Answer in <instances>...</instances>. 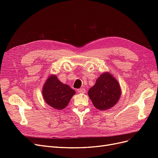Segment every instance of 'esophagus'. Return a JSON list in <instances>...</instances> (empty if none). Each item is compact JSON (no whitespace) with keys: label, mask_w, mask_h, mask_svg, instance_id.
Instances as JSON below:
<instances>
[{"label":"esophagus","mask_w":158,"mask_h":158,"mask_svg":"<svg viewBox=\"0 0 158 158\" xmlns=\"http://www.w3.org/2000/svg\"><path fill=\"white\" fill-rule=\"evenodd\" d=\"M78 92L79 93H81V94H84L85 92V89L84 88H80V89H78Z\"/></svg>","instance_id":"34e87169"}]
</instances>
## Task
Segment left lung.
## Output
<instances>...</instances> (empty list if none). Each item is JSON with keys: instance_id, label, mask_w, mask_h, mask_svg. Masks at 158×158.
<instances>
[{"instance_id": "obj_1", "label": "left lung", "mask_w": 158, "mask_h": 158, "mask_svg": "<svg viewBox=\"0 0 158 158\" xmlns=\"http://www.w3.org/2000/svg\"><path fill=\"white\" fill-rule=\"evenodd\" d=\"M121 95L118 81L109 73H103L97 79L94 85L88 91V95L99 110H106L115 105Z\"/></svg>"}]
</instances>
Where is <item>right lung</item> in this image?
I'll list each match as a JSON object with an SVG mask.
<instances>
[{
  "label": "right lung",
  "mask_w": 158,
  "mask_h": 158,
  "mask_svg": "<svg viewBox=\"0 0 158 158\" xmlns=\"http://www.w3.org/2000/svg\"><path fill=\"white\" fill-rule=\"evenodd\" d=\"M75 94V91L69 85L60 82L56 75H51L47 78L42 89L44 101L57 110L67 106Z\"/></svg>",
  "instance_id": "obj_1"
}]
</instances>
